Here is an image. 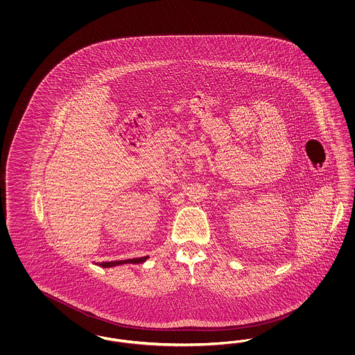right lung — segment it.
<instances>
[{"label": "right lung", "instance_id": "right-lung-1", "mask_svg": "<svg viewBox=\"0 0 355 355\" xmlns=\"http://www.w3.org/2000/svg\"><path fill=\"white\" fill-rule=\"evenodd\" d=\"M149 257H142V258H137V259H125V261H112V262H102V263H96L101 268H114V266H119V265H125V263H142L148 259Z\"/></svg>", "mask_w": 355, "mask_h": 355}]
</instances>
